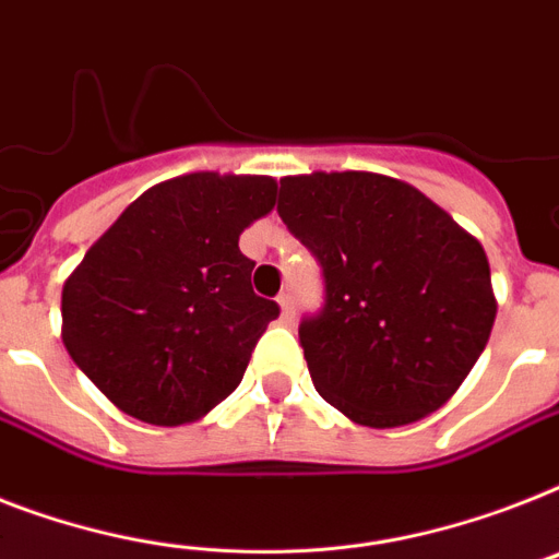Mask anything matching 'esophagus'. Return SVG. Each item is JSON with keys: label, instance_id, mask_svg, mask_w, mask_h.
Listing matches in <instances>:
<instances>
[{"label": "esophagus", "instance_id": "obj_1", "mask_svg": "<svg viewBox=\"0 0 559 559\" xmlns=\"http://www.w3.org/2000/svg\"><path fill=\"white\" fill-rule=\"evenodd\" d=\"M278 304H281V319L287 321V324H293V319H295V298H293V293H281L278 295Z\"/></svg>", "mask_w": 559, "mask_h": 559}]
</instances>
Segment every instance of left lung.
Instances as JSON below:
<instances>
[{
	"mask_svg": "<svg viewBox=\"0 0 559 559\" xmlns=\"http://www.w3.org/2000/svg\"><path fill=\"white\" fill-rule=\"evenodd\" d=\"M278 215L321 266L324 304L298 324L321 399L367 428L442 407L497 316L479 240L419 189L370 171L284 177Z\"/></svg>",
	"mask_w": 559,
	"mask_h": 559,
	"instance_id": "1",
	"label": "left lung"
}]
</instances>
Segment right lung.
<instances>
[{
  "label": "right lung",
  "mask_w": 559,
  "mask_h": 559,
  "mask_svg": "<svg viewBox=\"0 0 559 559\" xmlns=\"http://www.w3.org/2000/svg\"><path fill=\"white\" fill-rule=\"evenodd\" d=\"M275 180L175 177L115 221L62 289V342L122 413L186 425L224 402L281 307L252 293L240 233L275 206Z\"/></svg>",
  "instance_id": "add662e5"
}]
</instances>
